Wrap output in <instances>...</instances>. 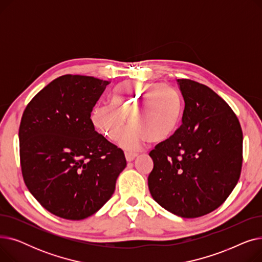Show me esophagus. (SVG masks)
Returning a JSON list of instances; mask_svg holds the SVG:
<instances>
[{"label": "esophagus", "instance_id": "obj_1", "mask_svg": "<svg viewBox=\"0 0 262 262\" xmlns=\"http://www.w3.org/2000/svg\"><path fill=\"white\" fill-rule=\"evenodd\" d=\"M136 157H137V154L135 153H128V152L125 153V158L127 161H133Z\"/></svg>", "mask_w": 262, "mask_h": 262}]
</instances>
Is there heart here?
<instances>
[{"label":"heart","instance_id":"heart-1","mask_svg":"<svg viewBox=\"0 0 262 262\" xmlns=\"http://www.w3.org/2000/svg\"><path fill=\"white\" fill-rule=\"evenodd\" d=\"M149 102L155 113L144 124L138 115ZM182 114L181 94L174 87L160 82H125L115 90L112 104L94 107L91 121L101 134L117 140L128 118L133 127L119 135V145L135 152L147 140L160 143L170 139L180 126Z\"/></svg>","mask_w":262,"mask_h":262}]
</instances>
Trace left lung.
<instances>
[{
  "mask_svg": "<svg viewBox=\"0 0 262 262\" xmlns=\"http://www.w3.org/2000/svg\"><path fill=\"white\" fill-rule=\"evenodd\" d=\"M185 101L183 124L149 152L147 183L153 199L182 217L220 207L236 187L242 168L243 135L228 104L209 87L177 79Z\"/></svg>",
  "mask_w": 262,
  "mask_h": 262,
  "instance_id": "left-lung-1",
  "label": "left lung"
}]
</instances>
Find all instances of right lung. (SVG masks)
Returning <instances> with one entry per match:
<instances>
[{
  "instance_id": "right-lung-1",
  "label": "right lung",
  "mask_w": 262,
  "mask_h": 262,
  "mask_svg": "<svg viewBox=\"0 0 262 262\" xmlns=\"http://www.w3.org/2000/svg\"><path fill=\"white\" fill-rule=\"evenodd\" d=\"M110 81L62 75L27 104L19 127L24 183L51 213L82 220L112 198L123 150L94 130L91 112Z\"/></svg>"
}]
</instances>
